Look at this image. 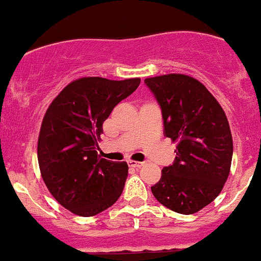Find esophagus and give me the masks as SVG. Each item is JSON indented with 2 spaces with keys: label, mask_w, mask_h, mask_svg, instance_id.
I'll return each instance as SVG.
<instances>
[{
  "label": "esophagus",
  "mask_w": 261,
  "mask_h": 261,
  "mask_svg": "<svg viewBox=\"0 0 261 261\" xmlns=\"http://www.w3.org/2000/svg\"><path fill=\"white\" fill-rule=\"evenodd\" d=\"M128 165H129L130 167H134V169H139V167H142L144 165V162H138V161H132L129 160L128 161Z\"/></svg>",
  "instance_id": "34e87169"
}]
</instances>
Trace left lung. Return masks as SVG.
I'll return each mask as SVG.
<instances>
[{"label":"left lung","instance_id":"left-lung-1","mask_svg":"<svg viewBox=\"0 0 261 261\" xmlns=\"http://www.w3.org/2000/svg\"><path fill=\"white\" fill-rule=\"evenodd\" d=\"M162 112L164 134L177 142L174 164L151 187L162 205L193 215L221 193L231 169L233 143L228 120L207 87L187 74L144 80Z\"/></svg>","mask_w":261,"mask_h":261}]
</instances>
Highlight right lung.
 Listing matches in <instances>:
<instances>
[{
    "instance_id": "right-lung-1",
    "label": "right lung",
    "mask_w": 261,
    "mask_h": 261,
    "mask_svg": "<svg viewBox=\"0 0 261 261\" xmlns=\"http://www.w3.org/2000/svg\"><path fill=\"white\" fill-rule=\"evenodd\" d=\"M141 79L82 77L67 85L46 110L38 139V161L46 188L66 210L91 217L112 207L124 188L127 162L97 154L102 123Z\"/></svg>"
}]
</instances>
